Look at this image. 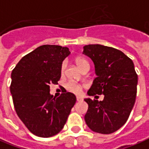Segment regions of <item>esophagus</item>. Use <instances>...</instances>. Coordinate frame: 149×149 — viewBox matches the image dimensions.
Returning a JSON list of instances; mask_svg holds the SVG:
<instances>
[{
  "label": "esophagus",
  "mask_w": 149,
  "mask_h": 149,
  "mask_svg": "<svg viewBox=\"0 0 149 149\" xmlns=\"http://www.w3.org/2000/svg\"><path fill=\"white\" fill-rule=\"evenodd\" d=\"M82 97H77V102H81L82 101Z\"/></svg>",
  "instance_id": "obj_1"
}]
</instances>
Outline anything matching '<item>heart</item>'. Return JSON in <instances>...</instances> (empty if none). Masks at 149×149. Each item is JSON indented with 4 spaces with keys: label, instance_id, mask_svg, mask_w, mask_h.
Masks as SVG:
<instances>
[{
    "label": "heart",
    "instance_id": "1",
    "mask_svg": "<svg viewBox=\"0 0 149 149\" xmlns=\"http://www.w3.org/2000/svg\"><path fill=\"white\" fill-rule=\"evenodd\" d=\"M75 62H76V64H77L78 67L80 68L81 70H83V71L89 68V62L85 60V58H83V57H77L75 59ZM65 69H66V63L63 62L62 64H61V67H60V72H61L62 74L64 73ZM65 88H66L68 91L72 93L80 94L81 93L82 85H80L77 82L74 81H68L66 83Z\"/></svg>",
    "mask_w": 149,
    "mask_h": 149
}]
</instances>
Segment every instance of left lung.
Returning a JSON list of instances; mask_svg holds the SVG:
<instances>
[{"instance_id": "obj_1", "label": "left lung", "mask_w": 149, "mask_h": 149, "mask_svg": "<svg viewBox=\"0 0 149 149\" xmlns=\"http://www.w3.org/2000/svg\"><path fill=\"white\" fill-rule=\"evenodd\" d=\"M83 52L93 61L97 74L88 94L104 95L102 101L85 99L89 105L85 123L95 132L111 134L128 119L136 102L138 76L132 60L119 50L89 44Z\"/></svg>"}]
</instances>
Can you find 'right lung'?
Masks as SVG:
<instances>
[{
    "mask_svg": "<svg viewBox=\"0 0 149 149\" xmlns=\"http://www.w3.org/2000/svg\"><path fill=\"white\" fill-rule=\"evenodd\" d=\"M69 54L66 47L40 46L12 71L10 92L15 111L35 136L47 138L60 132L76 103V96L66 90L56 98L50 94V85L58 84L62 62Z\"/></svg>",
    "mask_w": 149,
    "mask_h": 149,
    "instance_id": "add662e5",
    "label": "right lung"
}]
</instances>
